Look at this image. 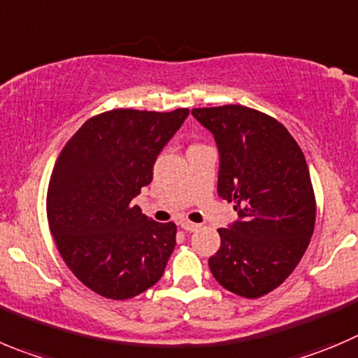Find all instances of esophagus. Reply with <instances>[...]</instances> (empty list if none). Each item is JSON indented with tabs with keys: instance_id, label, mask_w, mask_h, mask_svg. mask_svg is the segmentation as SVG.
Segmentation results:
<instances>
[{
	"instance_id": "34e87169",
	"label": "esophagus",
	"mask_w": 358,
	"mask_h": 358,
	"mask_svg": "<svg viewBox=\"0 0 358 358\" xmlns=\"http://www.w3.org/2000/svg\"><path fill=\"white\" fill-rule=\"evenodd\" d=\"M180 228L183 229V231H196V229L199 228L198 224H194V222H189V220H182V222H180Z\"/></svg>"
}]
</instances>
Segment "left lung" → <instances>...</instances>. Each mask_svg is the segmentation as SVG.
Here are the masks:
<instances>
[{
  "label": "left lung",
  "instance_id": "obj_1",
  "mask_svg": "<svg viewBox=\"0 0 358 358\" xmlns=\"http://www.w3.org/2000/svg\"><path fill=\"white\" fill-rule=\"evenodd\" d=\"M219 150L217 192L238 219L220 228L208 259L222 288L245 299L266 295L302 259L315 231L316 201L306 157L272 116L245 106L192 109Z\"/></svg>",
  "mask_w": 358,
  "mask_h": 358
}]
</instances>
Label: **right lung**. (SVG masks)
<instances>
[{
  "instance_id": "1",
  "label": "right lung",
  "mask_w": 358,
  "mask_h": 358,
  "mask_svg": "<svg viewBox=\"0 0 358 358\" xmlns=\"http://www.w3.org/2000/svg\"><path fill=\"white\" fill-rule=\"evenodd\" d=\"M189 116L113 109L73 134L48 190V219L59 255L92 292L127 300L162 277L176 243L175 222L148 219L132 199L153 178V164Z\"/></svg>"
}]
</instances>
